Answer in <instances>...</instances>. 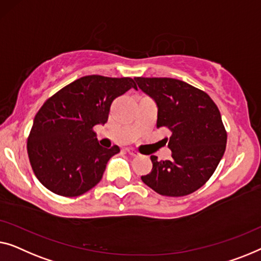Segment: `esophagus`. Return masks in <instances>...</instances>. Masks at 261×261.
Wrapping results in <instances>:
<instances>
[{
  "label": "esophagus",
  "mask_w": 261,
  "mask_h": 261,
  "mask_svg": "<svg viewBox=\"0 0 261 261\" xmlns=\"http://www.w3.org/2000/svg\"><path fill=\"white\" fill-rule=\"evenodd\" d=\"M125 151L129 153L130 156H132V157H136V156H138V152L137 151H135L134 149H131V148H127V149H125Z\"/></svg>",
  "instance_id": "34e87169"
}]
</instances>
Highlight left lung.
<instances>
[{"instance_id": "obj_1", "label": "left lung", "mask_w": 261, "mask_h": 261, "mask_svg": "<svg viewBox=\"0 0 261 261\" xmlns=\"http://www.w3.org/2000/svg\"><path fill=\"white\" fill-rule=\"evenodd\" d=\"M157 105V127L171 131L170 161L151 156L152 170L142 181L164 196H185L211 178L226 150L227 132L209 95L182 80L135 78Z\"/></svg>"}]
</instances>
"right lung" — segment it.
<instances>
[{
	"label": "right lung",
	"mask_w": 261,
	"mask_h": 261,
	"mask_svg": "<svg viewBox=\"0 0 261 261\" xmlns=\"http://www.w3.org/2000/svg\"><path fill=\"white\" fill-rule=\"evenodd\" d=\"M137 86L131 78L86 75L47 99L36 113L27 142L29 162L42 186L74 197L100 182L106 164L120 150L99 145L93 126L108 122L117 97Z\"/></svg>",
	"instance_id": "obj_1"
}]
</instances>
